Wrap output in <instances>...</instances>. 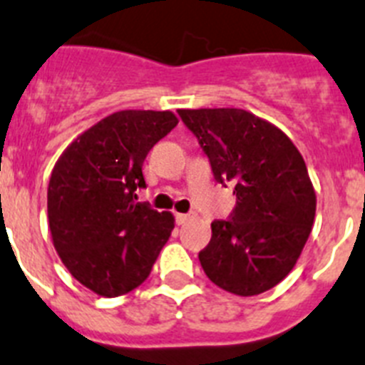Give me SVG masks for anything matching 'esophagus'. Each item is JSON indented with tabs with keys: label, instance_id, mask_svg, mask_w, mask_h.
Wrapping results in <instances>:
<instances>
[{
	"label": "esophagus",
	"instance_id": "obj_1",
	"mask_svg": "<svg viewBox=\"0 0 365 365\" xmlns=\"http://www.w3.org/2000/svg\"><path fill=\"white\" fill-rule=\"evenodd\" d=\"M191 215H187V213H176V222H178V224H185V222H189L191 220Z\"/></svg>",
	"mask_w": 365,
	"mask_h": 365
}]
</instances>
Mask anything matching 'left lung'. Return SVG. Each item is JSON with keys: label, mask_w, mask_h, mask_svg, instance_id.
Segmentation results:
<instances>
[{"label": "left lung", "mask_w": 365, "mask_h": 365, "mask_svg": "<svg viewBox=\"0 0 365 365\" xmlns=\"http://www.w3.org/2000/svg\"><path fill=\"white\" fill-rule=\"evenodd\" d=\"M218 183H233L237 204L211 224L198 253L205 275L237 296L281 283L310 235L316 192L299 150L272 123L240 108L178 110Z\"/></svg>", "instance_id": "1"}]
</instances>
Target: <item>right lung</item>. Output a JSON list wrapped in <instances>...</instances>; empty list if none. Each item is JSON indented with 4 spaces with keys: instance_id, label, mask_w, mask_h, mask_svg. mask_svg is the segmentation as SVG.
<instances>
[{
    "instance_id": "1",
    "label": "right lung",
    "mask_w": 365,
    "mask_h": 365,
    "mask_svg": "<svg viewBox=\"0 0 365 365\" xmlns=\"http://www.w3.org/2000/svg\"><path fill=\"white\" fill-rule=\"evenodd\" d=\"M178 119L121 110L78 135L51 173V237L71 275L104 297L130 292L150 274L174 227L170 213L135 202L143 161Z\"/></svg>"
}]
</instances>
